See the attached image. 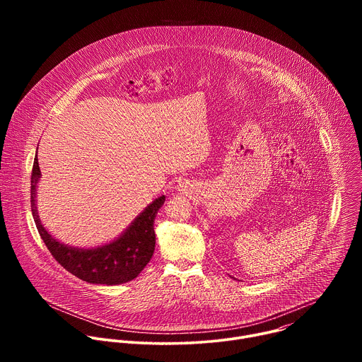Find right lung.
<instances>
[{
  "label": "right lung",
  "mask_w": 362,
  "mask_h": 362,
  "mask_svg": "<svg viewBox=\"0 0 362 362\" xmlns=\"http://www.w3.org/2000/svg\"><path fill=\"white\" fill-rule=\"evenodd\" d=\"M40 175L38 159L35 158L31 173V209L38 233L54 259L66 271L88 284L119 285L134 279L153 256L156 245L153 225L165 203V196L150 203L117 240L95 249L70 247L57 242L42 228L38 219L35 189Z\"/></svg>",
  "instance_id": "1"
}]
</instances>
